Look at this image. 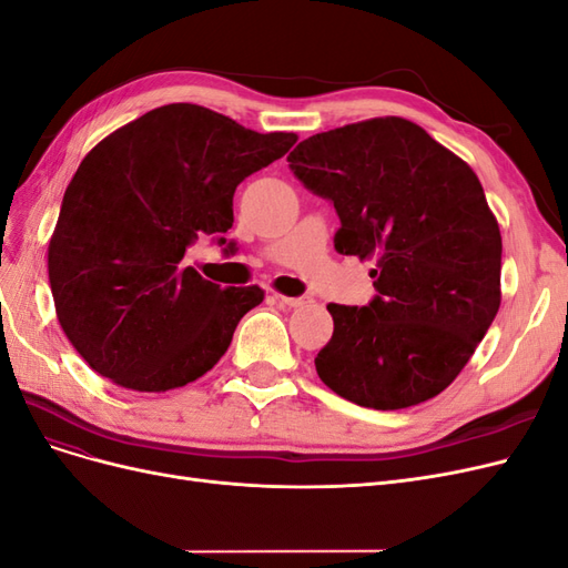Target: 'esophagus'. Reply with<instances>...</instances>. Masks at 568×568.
<instances>
[{"mask_svg": "<svg viewBox=\"0 0 568 568\" xmlns=\"http://www.w3.org/2000/svg\"><path fill=\"white\" fill-rule=\"evenodd\" d=\"M277 301L282 305H288V307H303V305H311L313 303L311 296H277Z\"/></svg>", "mask_w": 568, "mask_h": 568, "instance_id": "esophagus-1", "label": "esophagus"}]
</instances>
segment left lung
<instances>
[{
	"mask_svg": "<svg viewBox=\"0 0 568 568\" xmlns=\"http://www.w3.org/2000/svg\"><path fill=\"white\" fill-rule=\"evenodd\" d=\"M294 175L334 201L343 255L374 261L369 305H326L320 379L341 398L403 409L448 388L503 301V236L478 178L412 120L386 115L307 136Z\"/></svg>",
	"mask_w": 568,
	"mask_h": 568,
	"instance_id": "obj_1",
	"label": "left lung"
}]
</instances>
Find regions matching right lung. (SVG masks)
I'll list each match as a JSON object with an SVG mask.
<instances>
[{"label":"right lung","instance_id":"add662e5","mask_svg":"<svg viewBox=\"0 0 568 568\" xmlns=\"http://www.w3.org/2000/svg\"><path fill=\"white\" fill-rule=\"evenodd\" d=\"M296 140L196 104H168L118 128L82 159L47 267L61 329L97 374L163 393L217 365L265 291L203 280L184 263L186 246L199 234H225L236 186Z\"/></svg>","mask_w":568,"mask_h":568}]
</instances>
